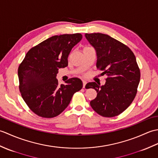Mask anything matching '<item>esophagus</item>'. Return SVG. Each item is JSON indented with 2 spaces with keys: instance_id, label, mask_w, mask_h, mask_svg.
<instances>
[{
  "instance_id": "esophagus-1",
  "label": "esophagus",
  "mask_w": 158,
  "mask_h": 158,
  "mask_svg": "<svg viewBox=\"0 0 158 158\" xmlns=\"http://www.w3.org/2000/svg\"><path fill=\"white\" fill-rule=\"evenodd\" d=\"M83 88H85V85H86V83H87V81H85V80H83Z\"/></svg>"
}]
</instances>
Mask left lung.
Instances as JSON below:
<instances>
[{"instance_id":"left-lung-1","label":"left lung","mask_w":158,"mask_h":158,"mask_svg":"<svg viewBox=\"0 0 158 158\" xmlns=\"http://www.w3.org/2000/svg\"><path fill=\"white\" fill-rule=\"evenodd\" d=\"M85 36L96 51V67L107 77L103 85L87 83L88 88L97 92L90 105L101 116L118 115L130 106L136 94L140 73L135 56L128 47L107 35L86 33Z\"/></svg>"}]
</instances>
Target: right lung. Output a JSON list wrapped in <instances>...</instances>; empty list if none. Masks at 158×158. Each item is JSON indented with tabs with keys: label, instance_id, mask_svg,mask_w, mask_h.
Masks as SVG:
<instances>
[{
	"label": "right lung",
	"instance_id": "obj_1",
	"mask_svg": "<svg viewBox=\"0 0 158 158\" xmlns=\"http://www.w3.org/2000/svg\"><path fill=\"white\" fill-rule=\"evenodd\" d=\"M81 39L79 33L52 36L30 49L20 64L19 91L37 115L58 116L68 106L74 94L83 88L82 81L77 77L60 86L56 79L58 69L68 66L70 51Z\"/></svg>",
	"mask_w": 158,
	"mask_h": 158
}]
</instances>
